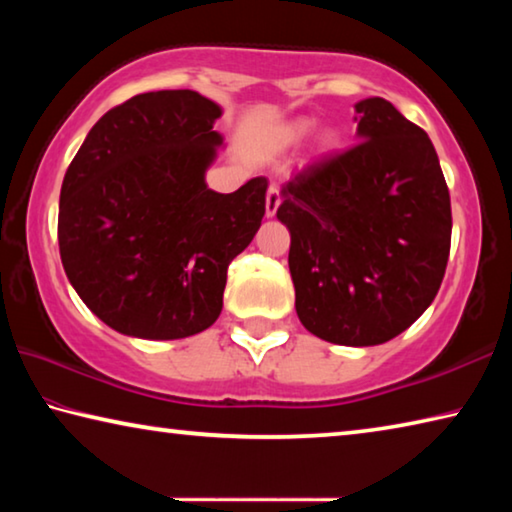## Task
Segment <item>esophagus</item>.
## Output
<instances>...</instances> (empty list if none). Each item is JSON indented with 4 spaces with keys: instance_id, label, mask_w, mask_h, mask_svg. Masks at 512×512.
I'll return each mask as SVG.
<instances>
[{
    "instance_id": "1",
    "label": "esophagus",
    "mask_w": 512,
    "mask_h": 512,
    "mask_svg": "<svg viewBox=\"0 0 512 512\" xmlns=\"http://www.w3.org/2000/svg\"><path fill=\"white\" fill-rule=\"evenodd\" d=\"M282 203V194H280V187L277 185H268L266 189V216H275L277 207Z\"/></svg>"
}]
</instances>
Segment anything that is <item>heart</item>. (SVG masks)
I'll list each match as a JSON object with an SVG mask.
<instances>
[{
    "mask_svg": "<svg viewBox=\"0 0 512 512\" xmlns=\"http://www.w3.org/2000/svg\"><path fill=\"white\" fill-rule=\"evenodd\" d=\"M309 128H311V121H307V119L293 121V124L282 128V140L284 142H298L309 133Z\"/></svg>",
    "mask_w": 512,
    "mask_h": 512,
    "instance_id": "b5f03b06",
    "label": "heart"
}]
</instances>
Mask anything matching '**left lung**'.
Instances as JSON below:
<instances>
[{
    "label": "left lung",
    "mask_w": 512,
    "mask_h": 512,
    "mask_svg": "<svg viewBox=\"0 0 512 512\" xmlns=\"http://www.w3.org/2000/svg\"><path fill=\"white\" fill-rule=\"evenodd\" d=\"M359 142L282 187L300 323L336 345H379L422 316L445 277L452 203L429 135L391 101L357 103Z\"/></svg>",
    "instance_id": "obj_1"
}]
</instances>
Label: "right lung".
I'll list each match as a JSON object with an SVG mask.
<instances>
[{"label":"right lung","mask_w":512,"mask_h":512,"mask_svg":"<svg viewBox=\"0 0 512 512\" xmlns=\"http://www.w3.org/2000/svg\"><path fill=\"white\" fill-rule=\"evenodd\" d=\"M214 101L144 92L110 108L60 187L58 248L81 300L137 339H185L221 314L228 266L262 225L266 178L205 185L223 140Z\"/></svg>","instance_id":"1"}]
</instances>
